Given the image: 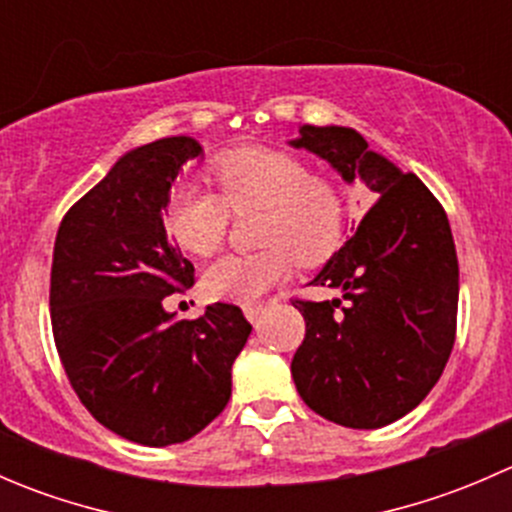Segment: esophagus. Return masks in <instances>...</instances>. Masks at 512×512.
I'll return each mask as SVG.
<instances>
[{
    "instance_id": "obj_1",
    "label": "esophagus",
    "mask_w": 512,
    "mask_h": 512,
    "mask_svg": "<svg viewBox=\"0 0 512 512\" xmlns=\"http://www.w3.org/2000/svg\"><path fill=\"white\" fill-rule=\"evenodd\" d=\"M242 312H245V317L250 319V322H257V317L265 312V307H262V304H245V307H242Z\"/></svg>"
}]
</instances>
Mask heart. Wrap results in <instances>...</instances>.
Returning <instances> with one entry per match:
<instances>
[{
  "label": "heart",
  "instance_id": "obj_1",
  "mask_svg": "<svg viewBox=\"0 0 512 512\" xmlns=\"http://www.w3.org/2000/svg\"><path fill=\"white\" fill-rule=\"evenodd\" d=\"M218 193L180 185L168 195L163 223L183 250L210 257L225 242L233 215L260 210L255 242L262 250L225 255L208 267V297L250 304L292 275L294 265L314 267L339 250L347 210L339 188L312 173L304 160L272 148H240L210 165Z\"/></svg>",
  "mask_w": 512,
  "mask_h": 512
}]
</instances>
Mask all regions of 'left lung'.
Returning a JSON list of instances; mask_svg holds the SVG:
<instances>
[{
	"mask_svg": "<svg viewBox=\"0 0 512 512\" xmlns=\"http://www.w3.org/2000/svg\"><path fill=\"white\" fill-rule=\"evenodd\" d=\"M292 146L379 195L312 282L342 289V299H292L307 327L294 386L327 421L389 426L426 399L456 342L458 257L446 210L354 128L302 126Z\"/></svg>",
	"mask_w": 512,
	"mask_h": 512,
	"instance_id": "8db88e82",
	"label": "left lung"
}]
</instances>
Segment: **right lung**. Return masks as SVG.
Here are the masks:
<instances>
[{
    "instance_id": "1",
    "label": "right lung",
    "mask_w": 512,
    "mask_h": 512,
    "mask_svg": "<svg viewBox=\"0 0 512 512\" xmlns=\"http://www.w3.org/2000/svg\"><path fill=\"white\" fill-rule=\"evenodd\" d=\"M188 136L126 153L61 220L51 262V332L71 389L108 431L141 446L183 443L230 401L232 361L252 324L235 304L173 319L163 299L193 287L163 210Z\"/></svg>"
}]
</instances>
